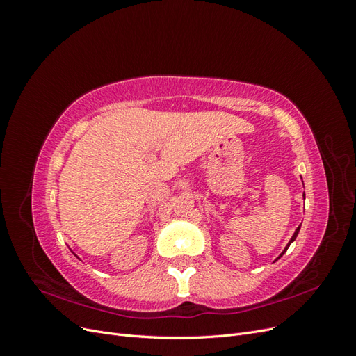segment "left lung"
I'll list each match as a JSON object with an SVG mask.
<instances>
[{"instance_id":"1","label":"left lung","mask_w":356,"mask_h":356,"mask_svg":"<svg viewBox=\"0 0 356 356\" xmlns=\"http://www.w3.org/2000/svg\"><path fill=\"white\" fill-rule=\"evenodd\" d=\"M298 230H300V227H297V230L294 232V234H293V238H291V241H289V243L286 245V248H285V250H284V252H286V250H288V246L291 245V242H294V241H296V238H297V234H298ZM284 252H282L281 255H284Z\"/></svg>"}]
</instances>
